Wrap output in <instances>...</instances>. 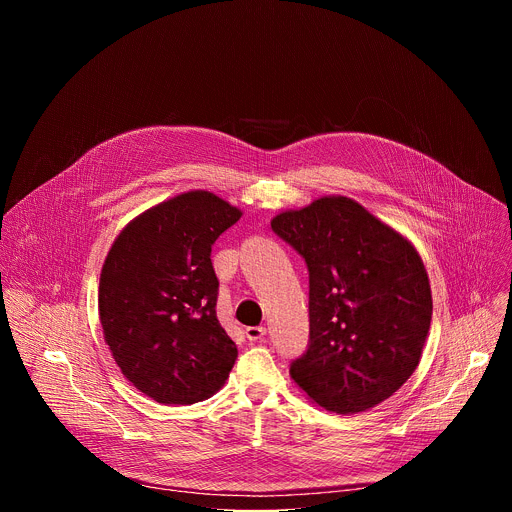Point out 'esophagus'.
Returning <instances> with one entry per match:
<instances>
[{
  "label": "esophagus",
  "instance_id": "34e87169",
  "mask_svg": "<svg viewBox=\"0 0 512 512\" xmlns=\"http://www.w3.org/2000/svg\"><path fill=\"white\" fill-rule=\"evenodd\" d=\"M265 334H267V328H265V326H249V328L245 330V336H247V340H251V342L263 340Z\"/></svg>",
  "mask_w": 512,
  "mask_h": 512
}]
</instances>
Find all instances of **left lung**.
<instances>
[{"mask_svg":"<svg viewBox=\"0 0 512 512\" xmlns=\"http://www.w3.org/2000/svg\"><path fill=\"white\" fill-rule=\"evenodd\" d=\"M306 261L310 340L289 375L320 407L367 411L417 369L431 324V289L413 245L344 196L271 221Z\"/></svg>","mask_w":512,"mask_h":512,"instance_id":"8db88e82","label":"left lung"}]
</instances>
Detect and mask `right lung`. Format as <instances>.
I'll return each instance as SVG.
<instances>
[{
	"mask_svg": "<svg viewBox=\"0 0 512 512\" xmlns=\"http://www.w3.org/2000/svg\"><path fill=\"white\" fill-rule=\"evenodd\" d=\"M239 218V208L212 192H186L139 214L105 259V342L123 377L158 403L208 399L237 360V346L216 318L210 253Z\"/></svg>",
	"mask_w": 512,
	"mask_h": 512,
	"instance_id": "1",
	"label": "right lung"
}]
</instances>
